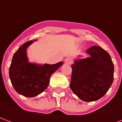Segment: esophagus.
Segmentation results:
<instances>
[{
  "label": "esophagus",
  "instance_id": "34e87169",
  "mask_svg": "<svg viewBox=\"0 0 122 122\" xmlns=\"http://www.w3.org/2000/svg\"><path fill=\"white\" fill-rule=\"evenodd\" d=\"M65 62L66 64H67V65H71V64H72L73 60L71 58H70V57H66V58L65 59Z\"/></svg>",
  "mask_w": 122,
  "mask_h": 122
}]
</instances>
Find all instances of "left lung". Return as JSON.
Listing matches in <instances>:
<instances>
[{
    "instance_id": "left-lung-1",
    "label": "left lung",
    "mask_w": 122,
    "mask_h": 122,
    "mask_svg": "<svg viewBox=\"0 0 122 122\" xmlns=\"http://www.w3.org/2000/svg\"><path fill=\"white\" fill-rule=\"evenodd\" d=\"M86 59L75 60L71 66L70 87L81 100L86 102L101 98L113 81L114 65L110 54L99 46L86 50Z\"/></svg>"
}]
</instances>
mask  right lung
Masks as SVG:
<instances>
[{"label": "right lung", "instance_id": "obj_1", "mask_svg": "<svg viewBox=\"0 0 122 122\" xmlns=\"http://www.w3.org/2000/svg\"><path fill=\"white\" fill-rule=\"evenodd\" d=\"M34 41H30L20 46L14 53L9 68V77L15 91L28 97L37 96L49 84L50 77L63 62L55 65H38L28 61L26 50Z\"/></svg>", "mask_w": 122, "mask_h": 122}]
</instances>
